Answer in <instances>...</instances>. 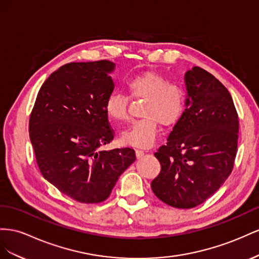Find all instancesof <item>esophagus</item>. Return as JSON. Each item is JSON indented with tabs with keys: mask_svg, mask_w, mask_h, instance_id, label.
<instances>
[{
	"mask_svg": "<svg viewBox=\"0 0 259 259\" xmlns=\"http://www.w3.org/2000/svg\"><path fill=\"white\" fill-rule=\"evenodd\" d=\"M136 154H137V157H138V158H141V157L143 156V155L145 154V152H144L143 150H141V149H137V150H136Z\"/></svg>",
	"mask_w": 259,
	"mask_h": 259,
	"instance_id": "1",
	"label": "esophagus"
}]
</instances>
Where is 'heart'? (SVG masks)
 <instances>
[{"mask_svg":"<svg viewBox=\"0 0 259 259\" xmlns=\"http://www.w3.org/2000/svg\"><path fill=\"white\" fill-rule=\"evenodd\" d=\"M124 87L130 98L145 101L140 112L143 117L121 132V141L138 147L151 146L157 139L158 122L170 125L180 119L186 107V93L179 83L154 71L130 77ZM104 110L109 119L117 122L127 120L128 98L112 92L105 101Z\"/></svg>","mask_w":259,"mask_h":259,"instance_id":"obj_1","label":"heart"}]
</instances>
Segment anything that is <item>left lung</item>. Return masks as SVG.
Listing matches in <instances>:
<instances>
[{
  "label": "left lung",
  "mask_w": 259,
  "mask_h": 259,
  "mask_svg": "<svg viewBox=\"0 0 259 259\" xmlns=\"http://www.w3.org/2000/svg\"><path fill=\"white\" fill-rule=\"evenodd\" d=\"M186 109L154 155L160 171L151 188L161 202L193 208L223 186L234 165L239 116L231 94L201 67L186 73Z\"/></svg>",
  "instance_id": "1"
}]
</instances>
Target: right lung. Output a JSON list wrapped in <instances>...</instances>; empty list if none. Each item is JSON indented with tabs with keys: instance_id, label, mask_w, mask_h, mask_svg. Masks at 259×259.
<instances>
[{
	"instance_id": "right-lung-1",
	"label": "right lung",
	"mask_w": 259,
	"mask_h": 259,
	"mask_svg": "<svg viewBox=\"0 0 259 259\" xmlns=\"http://www.w3.org/2000/svg\"><path fill=\"white\" fill-rule=\"evenodd\" d=\"M109 61L69 63L36 95L29 136L44 179L77 202H104L136 160L134 149L101 151L114 139L105 101L114 90Z\"/></svg>"
}]
</instances>
